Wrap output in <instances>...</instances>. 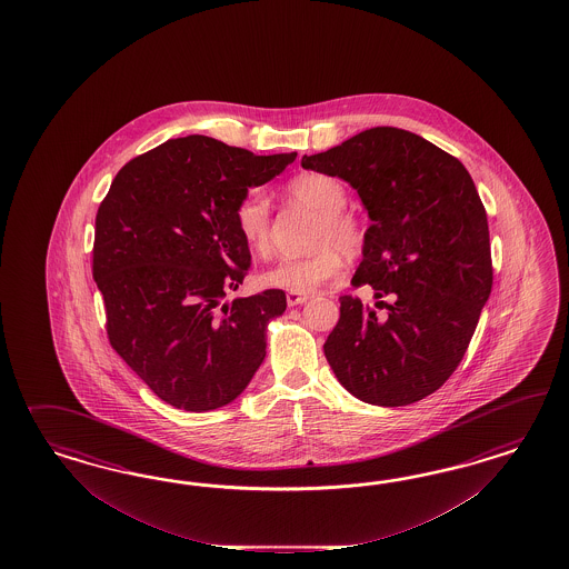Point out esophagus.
Wrapping results in <instances>:
<instances>
[{
    "label": "esophagus",
    "mask_w": 569,
    "mask_h": 569,
    "mask_svg": "<svg viewBox=\"0 0 569 569\" xmlns=\"http://www.w3.org/2000/svg\"><path fill=\"white\" fill-rule=\"evenodd\" d=\"M286 300H288V307H298V305H302V302H307L309 300V296L307 293H286Z\"/></svg>",
    "instance_id": "34e87169"
}]
</instances>
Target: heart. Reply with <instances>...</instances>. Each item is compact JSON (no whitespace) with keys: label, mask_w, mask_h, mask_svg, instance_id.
<instances>
[{"label":"heart","mask_w":569,"mask_h":569,"mask_svg":"<svg viewBox=\"0 0 569 569\" xmlns=\"http://www.w3.org/2000/svg\"><path fill=\"white\" fill-rule=\"evenodd\" d=\"M288 198L319 212L315 231V246L319 248L309 257L277 260L271 269L260 276L267 288L293 293H312L326 283L340 279L345 273V257H359L365 246V229L346 212L348 191L336 177L321 172H302L286 186ZM236 227L246 248L267 257L271 252V207L260 191H248L233 212Z\"/></svg>","instance_id":"b5f03b06"}]
</instances>
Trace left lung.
Masks as SVG:
<instances>
[{
  "label": "left lung",
  "instance_id": "left-lung-1",
  "mask_svg": "<svg viewBox=\"0 0 569 569\" xmlns=\"http://www.w3.org/2000/svg\"><path fill=\"white\" fill-rule=\"evenodd\" d=\"M309 171L350 183L371 224L355 286L388 310L340 298V321L323 352L352 397L405 407L430 397L466 355L492 290L490 236L482 200L466 167L428 139L373 127L321 154Z\"/></svg>",
  "mask_w": 569,
  "mask_h": 569
}]
</instances>
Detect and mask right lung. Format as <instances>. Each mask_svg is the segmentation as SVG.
Here are the masks:
<instances>
[{
	"instance_id": "obj_1",
	"label": "right lung",
	"mask_w": 569,
	"mask_h": 569,
	"mask_svg": "<svg viewBox=\"0 0 569 569\" xmlns=\"http://www.w3.org/2000/svg\"><path fill=\"white\" fill-rule=\"evenodd\" d=\"M293 158L169 139L129 160L98 208L93 279L108 340L174 409L229 405L264 361L267 326L288 302L283 290L223 302L250 269L233 212Z\"/></svg>"
}]
</instances>
